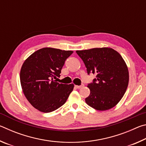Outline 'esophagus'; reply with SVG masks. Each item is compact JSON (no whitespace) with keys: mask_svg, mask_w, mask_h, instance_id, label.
Wrapping results in <instances>:
<instances>
[{"mask_svg":"<svg viewBox=\"0 0 146 146\" xmlns=\"http://www.w3.org/2000/svg\"><path fill=\"white\" fill-rule=\"evenodd\" d=\"M83 86H84L83 84L81 85V86H76V85H75V87L76 89H80V88H82Z\"/></svg>","mask_w":146,"mask_h":146,"instance_id":"1","label":"esophagus"}]
</instances>
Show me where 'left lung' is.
Listing matches in <instances>:
<instances>
[{"label":"left lung","instance_id":"obj_1","mask_svg":"<svg viewBox=\"0 0 146 146\" xmlns=\"http://www.w3.org/2000/svg\"><path fill=\"white\" fill-rule=\"evenodd\" d=\"M84 63L88 74H95L89 84L90 95L85 99L88 105L98 111L110 110L117 104L126 91L129 71L124 60L110 48L76 51Z\"/></svg>","mask_w":146,"mask_h":146}]
</instances>
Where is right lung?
<instances>
[{
	"label": "right lung",
	"mask_w": 146,
	"mask_h": 146,
	"mask_svg": "<svg viewBox=\"0 0 146 146\" xmlns=\"http://www.w3.org/2000/svg\"><path fill=\"white\" fill-rule=\"evenodd\" d=\"M73 53L44 48L32 53L22 66L20 79L22 90L29 102L43 113L53 111L64 105L74 88L73 84H59L64 62Z\"/></svg>",
	"instance_id": "right-lung-1"
}]
</instances>
